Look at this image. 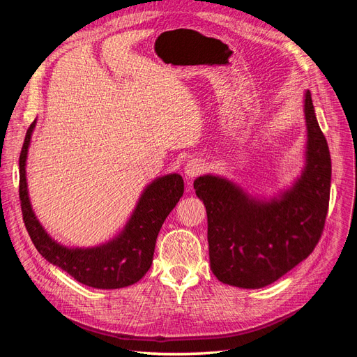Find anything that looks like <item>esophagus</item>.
I'll return each mask as SVG.
<instances>
[{
	"label": "esophagus",
	"mask_w": 357,
	"mask_h": 357,
	"mask_svg": "<svg viewBox=\"0 0 357 357\" xmlns=\"http://www.w3.org/2000/svg\"><path fill=\"white\" fill-rule=\"evenodd\" d=\"M205 162L201 158H192L188 160V164L185 165V176L186 178H193L205 171Z\"/></svg>",
	"instance_id": "1"
}]
</instances>
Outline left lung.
<instances>
[{
  "label": "left lung",
  "instance_id": "obj_1",
  "mask_svg": "<svg viewBox=\"0 0 357 357\" xmlns=\"http://www.w3.org/2000/svg\"><path fill=\"white\" fill-rule=\"evenodd\" d=\"M305 167L290 189L271 199L253 198L219 176L193 181L207 210L213 274L222 283L261 289L289 273L317 245L329 207L331 155L305 92Z\"/></svg>",
  "mask_w": 357,
  "mask_h": 357
}]
</instances>
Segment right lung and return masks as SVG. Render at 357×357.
I'll return each instance as SVG.
<instances>
[{
	"label": "right lung",
	"instance_id": "1",
	"mask_svg": "<svg viewBox=\"0 0 357 357\" xmlns=\"http://www.w3.org/2000/svg\"><path fill=\"white\" fill-rule=\"evenodd\" d=\"M36 121L28 128L19 156V198L26 231L38 253L73 278L89 287L121 289L142 280L153 261L162 223L183 197L180 174L153 180L142 193L123 231L109 243L88 248L61 245L45 231L32 211L26 185V156Z\"/></svg>",
	"mask_w": 357,
	"mask_h": 357
}]
</instances>
